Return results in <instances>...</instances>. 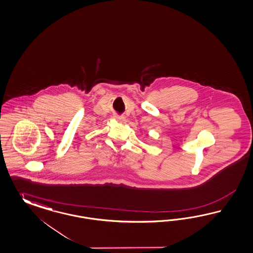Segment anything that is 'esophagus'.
<instances>
[{"instance_id":"34e87169","label":"esophagus","mask_w":253,"mask_h":253,"mask_svg":"<svg viewBox=\"0 0 253 253\" xmlns=\"http://www.w3.org/2000/svg\"><path fill=\"white\" fill-rule=\"evenodd\" d=\"M114 118H115V120H116V121H118V122H123V121H124V117H122V116L115 115V116H114Z\"/></svg>"}]
</instances>
